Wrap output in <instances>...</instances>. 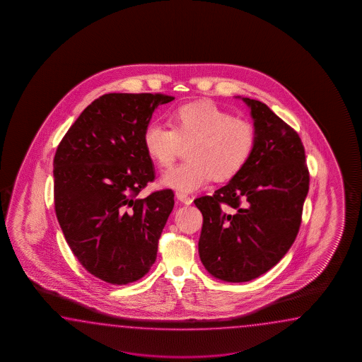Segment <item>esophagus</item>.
Wrapping results in <instances>:
<instances>
[{
	"mask_svg": "<svg viewBox=\"0 0 362 362\" xmlns=\"http://www.w3.org/2000/svg\"><path fill=\"white\" fill-rule=\"evenodd\" d=\"M176 198H177L180 202H182L186 206H189V204H192V198H190V197H189L187 194H185V192H176Z\"/></svg>",
	"mask_w": 362,
	"mask_h": 362,
	"instance_id": "obj_1",
	"label": "esophagus"
}]
</instances>
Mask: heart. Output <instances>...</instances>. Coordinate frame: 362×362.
Here are the masks:
<instances>
[{
  "label": "heart",
  "instance_id": "heart-1",
  "mask_svg": "<svg viewBox=\"0 0 362 362\" xmlns=\"http://www.w3.org/2000/svg\"><path fill=\"white\" fill-rule=\"evenodd\" d=\"M170 128L148 124L144 147L150 160L167 170L189 145L187 162L167 172L160 184L181 192L203 189L215 177L228 181L235 177L250 162L256 133L252 124L231 115L211 100H197L173 108L168 116Z\"/></svg>",
  "mask_w": 362,
  "mask_h": 362
}]
</instances>
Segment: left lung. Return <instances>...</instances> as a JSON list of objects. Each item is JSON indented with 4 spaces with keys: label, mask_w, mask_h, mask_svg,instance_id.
<instances>
[{
    "label": "left lung",
    "mask_w": 362,
    "mask_h": 362,
    "mask_svg": "<svg viewBox=\"0 0 362 362\" xmlns=\"http://www.w3.org/2000/svg\"><path fill=\"white\" fill-rule=\"evenodd\" d=\"M242 100L254 119L252 156L212 197L194 200L203 215L200 260L209 274L226 282L260 277L287 254L309 190L299 134L265 103Z\"/></svg>",
    "instance_id": "obj_1"
}]
</instances>
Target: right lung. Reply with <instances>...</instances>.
Instances as JSON below:
<instances>
[{"label": "right lung", "instance_id": "add662e5", "mask_svg": "<svg viewBox=\"0 0 362 362\" xmlns=\"http://www.w3.org/2000/svg\"><path fill=\"white\" fill-rule=\"evenodd\" d=\"M172 100L105 94L77 117L55 153V214L64 238L85 269L111 285L150 270L175 206L170 189L137 198L155 178L144 133L155 110Z\"/></svg>", "mask_w": 362, "mask_h": 362}]
</instances>
